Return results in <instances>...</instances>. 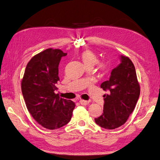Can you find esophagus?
<instances>
[{"instance_id": "obj_1", "label": "esophagus", "mask_w": 160, "mask_h": 160, "mask_svg": "<svg viewBox=\"0 0 160 160\" xmlns=\"http://www.w3.org/2000/svg\"><path fill=\"white\" fill-rule=\"evenodd\" d=\"M80 103L81 105L86 106V105H88V104L89 103V101H85V100H82V99H81L80 101Z\"/></svg>"}]
</instances>
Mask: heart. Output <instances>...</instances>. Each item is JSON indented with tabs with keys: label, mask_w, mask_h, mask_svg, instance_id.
<instances>
[{
	"label": "heart",
	"mask_w": 160,
	"mask_h": 160,
	"mask_svg": "<svg viewBox=\"0 0 160 160\" xmlns=\"http://www.w3.org/2000/svg\"><path fill=\"white\" fill-rule=\"evenodd\" d=\"M80 57L85 67H93L98 61L97 55L90 50L83 51L80 54ZM98 67L100 70L102 71L106 69V66L105 63L101 62L98 63Z\"/></svg>",
	"instance_id": "1"
}]
</instances>
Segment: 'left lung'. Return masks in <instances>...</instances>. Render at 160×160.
<instances>
[{
  "mask_svg": "<svg viewBox=\"0 0 160 160\" xmlns=\"http://www.w3.org/2000/svg\"><path fill=\"white\" fill-rule=\"evenodd\" d=\"M120 58L121 62L112 69L109 80L101 85L108 94L103 95V112L94 120L106 129L118 128L126 122L140 95L134 65L129 57L120 55Z\"/></svg>",
  "mask_w": 160,
  "mask_h": 160,
  "instance_id": "left-lung-1",
  "label": "left lung"
}]
</instances>
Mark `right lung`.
<instances>
[{
    "mask_svg": "<svg viewBox=\"0 0 160 160\" xmlns=\"http://www.w3.org/2000/svg\"><path fill=\"white\" fill-rule=\"evenodd\" d=\"M67 55L59 49L49 48L28 62L22 80L26 106L38 123L48 129L66 125L72 117L75 103L55 94L59 80V64Z\"/></svg>",
    "mask_w": 160,
    "mask_h": 160,
    "instance_id": "right-lung-1",
    "label": "right lung"
}]
</instances>
